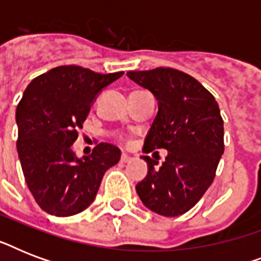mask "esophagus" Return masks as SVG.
<instances>
[{"label":"esophagus","instance_id":"34e87169","mask_svg":"<svg viewBox=\"0 0 261 261\" xmlns=\"http://www.w3.org/2000/svg\"><path fill=\"white\" fill-rule=\"evenodd\" d=\"M120 161H122V163H124V164H127V163H131V161H133V159H131L130 155L122 154V155H120Z\"/></svg>","mask_w":261,"mask_h":261}]
</instances>
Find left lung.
<instances>
[{
  "label": "left lung",
  "mask_w": 261,
  "mask_h": 261,
  "mask_svg": "<svg viewBox=\"0 0 261 261\" xmlns=\"http://www.w3.org/2000/svg\"><path fill=\"white\" fill-rule=\"evenodd\" d=\"M127 75L159 101L143 151L168 150L161 167L143 155L147 174L135 190L149 210L177 217L200 200L215 177L223 154L218 102L198 80L171 67L128 71Z\"/></svg>",
  "instance_id": "obj_1"
}]
</instances>
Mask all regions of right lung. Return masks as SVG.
<instances>
[{"label":"right lung","mask_w":261,"mask_h":261,"mask_svg":"<svg viewBox=\"0 0 261 261\" xmlns=\"http://www.w3.org/2000/svg\"><path fill=\"white\" fill-rule=\"evenodd\" d=\"M122 75L58 66L32 80L22 94L16 110L18 159L31 194L48 214L70 217L85 210L107 169L119 163L120 150L111 143H98L83 159L71 145L97 94Z\"/></svg>","instance_id":"obj_1"}]
</instances>
